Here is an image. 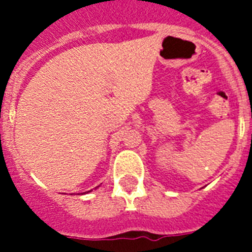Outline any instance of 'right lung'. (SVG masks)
Segmentation results:
<instances>
[{
	"mask_svg": "<svg viewBox=\"0 0 252 252\" xmlns=\"http://www.w3.org/2000/svg\"><path fill=\"white\" fill-rule=\"evenodd\" d=\"M99 187V186H98ZM98 187H95V188H98ZM88 192H92V190H88ZM88 192H84V193H88ZM81 194H83V193H81Z\"/></svg>",
	"mask_w": 252,
	"mask_h": 252,
	"instance_id": "1",
	"label": "right lung"
}]
</instances>
